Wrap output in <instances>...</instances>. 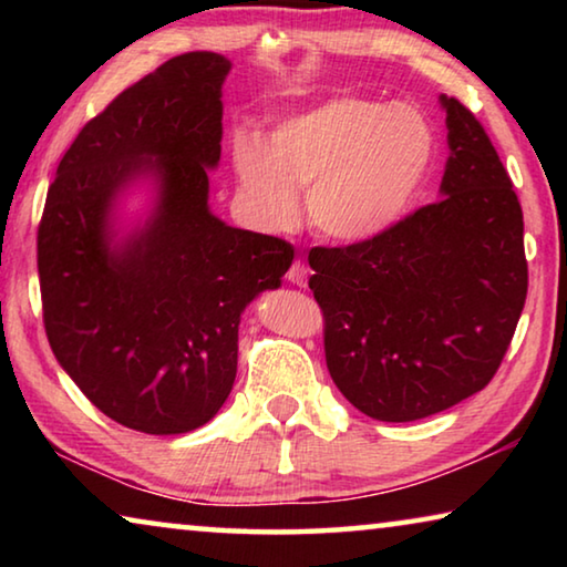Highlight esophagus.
I'll use <instances>...</instances> for the list:
<instances>
[{
    "instance_id": "1",
    "label": "esophagus",
    "mask_w": 567,
    "mask_h": 567,
    "mask_svg": "<svg viewBox=\"0 0 567 567\" xmlns=\"http://www.w3.org/2000/svg\"><path fill=\"white\" fill-rule=\"evenodd\" d=\"M307 277H310V270H307L305 262H300V260H295L290 265V270H287V282H292L297 287H305Z\"/></svg>"
}]
</instances>
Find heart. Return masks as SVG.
Here are the masks:
<instances>
[{"label":"heart","instance_id":"1","mask_svg":"<svg viewBox=\"0 0 567 567\" xmlns=\"http://www.w3.org/2000/svg\"><path fill=\"white\" fill-rule=\"evenodd\" d=\"M433 159L435 132L417 110L354 97L282 120L267 142L245 130L229 142L239 203L257 225L290 227L307 187V219L340 245L395 227Z\"/></svg>","mask_w":567,"mask_h":567}]
</instances>
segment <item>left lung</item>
<instances>
[{"instance_id":"1","label":"left lung","mask_w":567,"mask_h":567,"mask_svg":"<svg viewBox=\"0 0 567 567\" xmlns=\"http://www.w3.org/2000/svg\"><path fill=\"white\" fill-rule=\"evenodd\" d=\"M440 199L385 235L312 247L330 378L354 408L410 422L475 395L501 368L527 295L523 209L483 124L440 94Z\"/></svg>"}]
</instances>
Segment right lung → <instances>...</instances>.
Wrapping results in <instances>:
<instances>
[{
	"instance_id": "1",
	"label": "right lung",
	"mask_w": 567,
	"mask_h": 567,
	"mask_svg": "<svg viewBox=\"0 0 567 567\" xmlns=\"http://www.w3.org/2000/svg\"><path fill=\"white\" fill-rule=\"evenodd\" d=\"M215 52L172 56L84 124L56 167L37 233L47 340L94 408L130 430L179 435L223 408L245 307L280 287L295 249L209 213L223 142ZM140 178L156 207L116 237L113 209Z\"/></svg>"
}]
</instances>
